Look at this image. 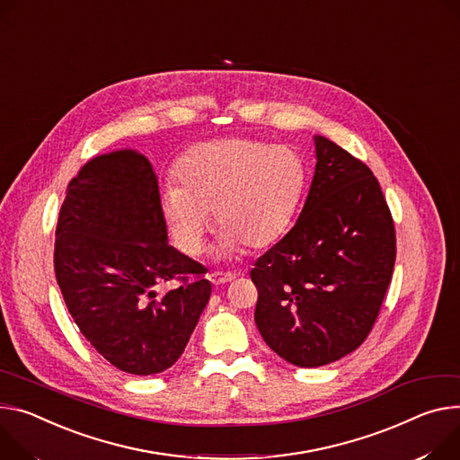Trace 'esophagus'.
I'll return each instance as SVG.
<instances>
[{
	"label": "esophagus",
	"mask_w": 460,
	"mask_h": 460,
	"mask_svg": "<svg viewBox=\"0 0 460 460\" xmlns=\"http://www.w3.org/2000/svg\"><path fill=\"white\" fill-rule=\"evenodd\" d=\"M236 275L234 273H222V271H213L211 275H208V280H211L215 286L218 284H226V282H231Z\"/></svg>",
	"instance_id": "esophagus-1"
}]
</instances>
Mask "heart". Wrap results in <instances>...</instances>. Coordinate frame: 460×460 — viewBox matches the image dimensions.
Instances as JSON below:
<instances>
[{"label": "heart", "mask_w": 460, "mask_h": 460, "mask_svg": "<svg viewBox=\"0 0 460 460\" xmlns=\"http://www.w3.org/2000/svg\"><path fill=\"white\" fill-rule=\"evenodd\" d=\"M178 185L163 189V213L183 253H201L208 213L220 231L218 255L275 243L299 207L306 169L289 146L231 137L190 148L176 166Z\"/></svg>", "instance_id": "heart-1"}]
</instances>
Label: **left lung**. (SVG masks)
<instances>
[{
	"instance_id": "left-lung-1",
	"label": "left lung",
	"mask_w": 460,
	"mask_h": 460,
	"mask_svg": "<svg viewBox=\"0 0 460 460\" xmlns=\"http://www.w3.org/2000/svg\"><path fill=\"white\" fill-rule=\"evenodd\" d=\"M314 143L315 171L303 211L252 270L261 336L297 367L338 361L367 340L396 259L378 180L333 141L314 136Z\"/></svg>"
}]
</instances>
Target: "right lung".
<instances>
[{
  "instance_id": "1",
  "label": "right lung",
  "mask_w": 460,
  "mask_h": 460,
  "mask_svg": "<svg viewBox=\"0 0 460 460\" xmlns=\"http://www.w3.org/2000/svg\"><path fill=\"white\" fill-rule=\"evenodd\" d=\"M55 273L82 336L136 376L178 361L211 297L205 268L169 243L157 178L132 148L90 159L69 181ZM174 278L182 286L157 296Z\"/></svg>"
}]
</instances>
